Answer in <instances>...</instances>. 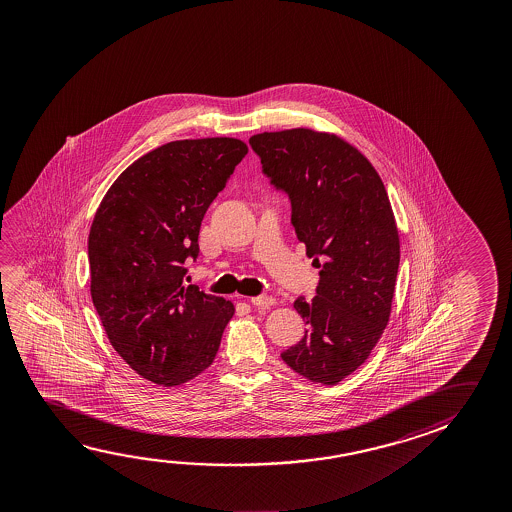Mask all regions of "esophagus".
<instances>
[{
  "label": "esophagus",
  "instance_id": "esophagus-1",
  "mask_svg": "<svg viewBox=\"0 0 512 512\" xmlns=\"http://www.w3.org/2000/svg\"><path fill=\"white\" fill-rule=\"evenodd\" d=\"M250 302L255 307H271V305H275V298L268 296V294H262V296H253V298H250Z\"/></svg>",
  "mask_w": 512,
  "mask_h": 512
}]
</instances>
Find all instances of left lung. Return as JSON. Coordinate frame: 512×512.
I'll return each mask as SVG.
<instances>
[{"mask_svg":"<svg viewBox=\"0 0 512 512\" xmlns=\"http://www.w3.org/2000/svg\"><path fill=\"white\" fill-rule=\"evenodd\" d=\"M264 175L291 200V223L319 284L294 309L307 330L282 353L310 382L334 386L366 362L391 316L400 235L384 182L361 151L310 128L250 137Z\"/></svg>","mask_w":512,"mask_h":512,"instance_id":"obj_1","label":"left lung"}]
</instances>
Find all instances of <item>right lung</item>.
Returning a JSON list of instances; mask_svg holds the SVG:
<instances>
[{"label": "right lung", "instance_id": "right-lung-1", "mask_svg": "<svg viewBox=\"0 0 512 512\" xmlns=\"http://www.w3.org/2000/svg\"><path fill=\"white\" fill-rule=\"evenodd\" d=\"M248 146L234 137L162 144L110 185L89 232L91 296L110 344L141 377L185 384L209 368L234 303L184 282L210 203Z\"/></svg>", "mask_w": 512, "mask_h": 512}]
</instances>
